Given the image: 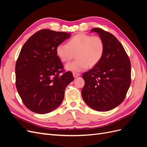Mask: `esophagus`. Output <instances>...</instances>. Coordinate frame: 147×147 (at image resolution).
<instances>
[{
  "mask_svg": "<svg viewBox=\"0 0 147 147\" xmlns=\"http://www.w3.org/2000/svg\"><path fill=\"white\" fill-rule=\"evenodd\" d=\"M81 74H79V73H77V72H73V75H74V77L75 78V77H78V76H80V75Z\"/></svg>",
  "mask_w": 147,
  "mask_h": 147,
  "instance_id": "obj_1",
  "label": "esophagus"
}]
</instances>
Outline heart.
Instances as JSON below:
<instances>
[{"instance_id": "1", "label": "heart", "mask_w": 147, "mask_h": 147, "mask_svg": "<svg viewBox=\"0 0 147 147\" xmlns=\"http://www.w3.org/2000/svg\"><path fill=\"white\" fill-rule=\"evenodd\" d=\"M105 51L104 40L99 36H92L85 33H80L70 38L67 45L60 44L56 49V55L60 60L67 63L75 54L77 59L67 64V70L80 72L88 66L92 67L99 63Z\"/></svg>"}]
</instances>
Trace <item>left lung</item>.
I'll list each match as a JSON object with an SVG mask.
<instances>
[{
    "label": "left lung",
    "instance_id": "8db88e82",
    "mask_svg": "<svg viewBox=\"0 0 147 147\" xmlns=\"http://www.w3.org/2000/svg\"><path fill=\"white\" fill-rule=\"evenodd\" d=\"M104 40L105 51L99 63L82 77L85 84L82 96L85 103L97 111L105 112L121 104L131 84V63L123 45L113 34L93 28Z\"/></svg>",
    "mask_w": 147,
    "mask_h": 147
}]
</instances>
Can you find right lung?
<instances>
[{
  "mask_svg": "<svg viewBox=\"0 0 147 147\" xmlns=\"http://www.w3.org/2000/svg\"><path fill=\"white\" fill-rule=\"evenodd\" d=\"M70 35L42 29L21 48L15 66L16 86L25 106L34 113L45 114L58 107L65 88L74 80L72 72H64L56 52L57 46Z\"/></svg>",
  "mask_w": 147,
  "mask_h": 147,
  "instance_id": "obj_1",
  "label": "right lung"
}]
</instances>
